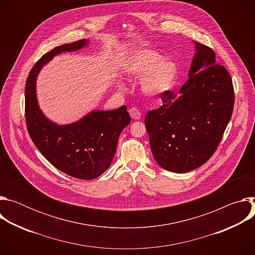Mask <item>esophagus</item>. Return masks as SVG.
I'll use <instances>...</instances> for the list:
<instances>
[{"instance_id": "1", "label": "esophagus", "mask_w": 255, "mask_h": 255, "mask_svg": "<svg viewBox=\"0 0 255 255\" xmlns=\"http://www.w3.org/2000/svg\"><path fill=\"white\" fill-rule=\"evenodd\" d=\"M129 113H130V116L132 117V119H135V120H138L141 118V113L140 111L138 110L137 108H131L129 110Z\"/></svg>"}]
</instances>
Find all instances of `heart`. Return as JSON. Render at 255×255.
<instances>
[{
    "label": "heart",
    "mask_w": 255,
    "mask_h": 255,
    "mask_svg": "<svg viewBox=\"0 0 255 255\" xmlns=\"http://www.w3.org/2000/svg\"><path fill=\"white\" fill-rule=\"evenodd\" d=\"M126 74L133 78H141L142 92L149 97H159L169 92L177 77V66L170 59L162 60V56L150 49H141L131 54L125 61ZM123 88L122 83L119 84Z\"/></svg>",
    "instance_id": "b5f03b06"
}]
</instances>
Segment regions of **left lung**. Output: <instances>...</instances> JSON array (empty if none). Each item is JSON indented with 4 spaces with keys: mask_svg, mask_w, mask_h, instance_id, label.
Listing matches in <instances>:
<instances>
[{
    "mask_svg": "<svg viewBox=\"0 0 255 255\" xmlns=\"http://www.w3.org/2000/svg\"><path fill=\"white\" fill-rule=\"evenodd\" d=\"M196 52L189 80L162 105L145 116L152 154L164 169L183 173L203 165L213 155L231 119L234 90L226 68L215 52L193 41Z\"/></svg>",
    "mask_w": 255,
    "mask_h": 255,
    "instance_id": "left-lung-1",
    "label": "left lung"
}]
</instances>
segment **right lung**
<instances>
[{
    "instance_id": "1",
    "label": "right lung",
    "mask_w": 255,
    "mask_h": 255,
    "mask_svg": "<svg viewBox=\"0 0 255 255\" xmlns=\"http://www.w3.org/2000/svg\"><path fill=\"white\" fill-rule=\"evenodd\" d=\"M89 45L90 40L83 39L47 52L29 72L25 88V116L32 141L53 166L81 179L96 178L111 165L119 136L131 121L127 107L123 105L110 111L93 110L76 122L59 125L40 109L36 83L41 69L54 56Z\"/></svg>"
}]
</instances>
